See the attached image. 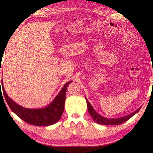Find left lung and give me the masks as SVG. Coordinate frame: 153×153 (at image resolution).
I'll return each instance as SVG.
<instances>
[{"label": "left lung", "mask_w": 153, "mask_h": 153, "mask_svg": "<svg viewBox=\"0 0 153 153\" xmlns=\"http://www.w3.org/2000/svg\"><path fill=\"white\" fill-rule=\"evenodd\" d=\"M86 102H87V107L88 110L90 115H91L93 120L98 124H101V125H107V126H113V125H120V124L123 123L125 121H128L129 119H130L132 116H134L136 113H138L139 110L140 109V108H139L136 111H134V113L129 114L128 115H126L125 117H120V118H116V119H109L103 117V116L100 115L99 114L96 112L94 108L92 107L91 104L89 102L88 100L86 97Z\"/></svg>", "instance_id": "obj_1"}]
</instances>
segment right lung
<instances>
[{"label": "right lung", "instance_id": "add662e5", "mask_svg": "<svg viewBox=\"0 0 153 153\" xmlns=\"http://www.w3.org/2000/svg\"><path fill=\"white\" fill-rule=\"evenodd\" d=\"M71 82H67L57 96L47 107L41 108H27L17 104L8 97L4 91L2 79L0 81V90L2 86L4 98L9 108L25 122L36 126H51L60 120L64 111L65 100L67 86Z\"/></svg>", "mask_w": 153, "mask_h": 153}]
</instances>
